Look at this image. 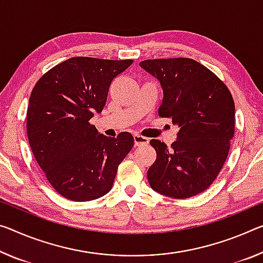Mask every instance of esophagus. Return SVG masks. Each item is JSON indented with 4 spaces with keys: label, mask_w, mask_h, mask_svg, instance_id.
<instances>
[{
    "label": "esophagus",
    "mask_w": 263,
    "mask_h": 263,
    "mask_svg": "<svg viewBox=\"0 0 263 263\" xmlns=\"http://www.w3.org/2000/svg\"><path fill=\"white\" fill-rule=\"evenodd\" d=\"M133 139H135L136 146H145V145L148 144V139L146 137H143L140 135H135L133 136Z\"/></svg>",
    "instance_id": "esophagus-1"
}]
</instances>
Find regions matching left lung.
I'll return each mask as SVG.
<instances>
[{
	"label": "left lung",
	"mask_w": 263,
	"mask_h": 263,
	"mask_svg": "<svg viewBox=\"0 0 263 263\" xmlns=\"http://www.w3.org/2000/svg\"><path fill=\"white\" fill-rule=\"evenodd\" d=\"M139 65L164 91L160 117L178 125L167 147L152 139L157 159L149 166V186L162 195L186 199L212 185L228 156L234 136L235 105L228 87L206 66L191 58H158Z\"/></svg>",
	"instance_id": "obj_1"
}]
</instances>
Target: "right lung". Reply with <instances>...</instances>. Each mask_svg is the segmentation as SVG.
I'll use <instances>...</instances> for the list:
<instances>
[{
    "label": "right lung",
    "instance_id": "1",
    "mask_svg": "<svg viewBox=\"0 0 263 263\" xmlns=\"http://www.w3.org/2000/svg\"><path fill=\"white\" fill-rule=\"evenodd\" d=\"M133 63L72 57L40 78L31 91L27 132L34 157L56 192L73 201H89L112 189L118 166L135 139L117 138L90 124L101 114L111 82Z\"/></svg>",
    "mask_w": 263,
    "mask_h": 263
}]
</instances>
